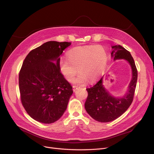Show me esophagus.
I'll list each match as a JSON object with an SVG mask.
<instances>
[{"mask_svg":"<svg viewBox=\"0 0 154 154\" xmlns=\"http://www.w3.org/2000/svg\"><path fill=\"white\" fill-rule=\"evenodd\" d=\"M78 88H79V86H75V85H73V86H72V90H73V91H75Z\"/></svg>","mask_w":154,"mask_h":154,"instance_id":"obj_1","label":"esophagus"}]
</instances>
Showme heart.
<instances>
[{
	"mask_svg": "<svg viewBox=\"0 0 154 154\" xmlns=\"http://www.w3.org/2000/svg\"><path fill=\"white\" fill-rule=\"evenodd\" d=\"M67 60L61 58L59 68L68 81H71L78 72V76L73 79L75 84H83L88 80L95 82L103 72L108 60L105 49L100 45L74 48L66 54Z\"/></svg>",
	"mask_w": 154,
	"mask_h": 154,
	"instance_id": "heart-1",
	"label": "heart"
}]
</instances>
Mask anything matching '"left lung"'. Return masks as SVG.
<instances>
[{"instance_id": "obj_1", "label": "left lung", "mask_w": 154, "mask_h": 154, "mask_svg": "<svg viewBox=\"0 0 154 154\" xmlns=\"http://www.w3.org/2000/svg\"><path fill=\"white\" fill-rule=\"evenodd\" d=\"M112 57L114 60L125 59L132 70V79L127 93L122 97L111 96L102 85V78L94 86L87 88L88 97L85 103L86 111L91 118L100 122H108L119 118L133 102L137 86L138 71L130 52L120 45L112 47Z\"/></svg>"}]
</instances>
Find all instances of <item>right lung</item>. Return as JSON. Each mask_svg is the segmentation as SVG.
<instances>
[{
    "label": "right lung",
    "mask_w": 154,
    "mask_h": 154,
    "mask_svg": "<svg viewBox=\"0 0 154 154\" xmlns=\"http://www.w3.org/2000/svg\"><path fill=\"white\" fill-rule=\"evenodd\" d=\"M71 45L48 41L31 51L19 74L22 104L33 119L45 124L58 120L66 109L72 87L59 68L60 55Z\"/></svg>",
    "instance_id": "right-lung-1"
}]
</instances>
